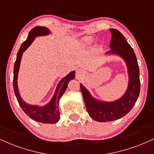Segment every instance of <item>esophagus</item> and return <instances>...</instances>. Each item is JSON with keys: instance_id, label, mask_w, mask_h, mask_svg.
Listing matches in <instances>:
<instances>
[{"instance_id": "1", "label": "esophagus", "mask_w": 154, "mask_h": 154, "mask_svg": "<svg viewBox=\"0 0 154 154\" xmlns=\"http://www.w3.org/2000/svg\"><path fill=\"white\" fill-rule=\"evenodd\" d=\"M83 74V71L82 69H78L77 71V75L78 76V77H80L81 75H82Z\"/></svg>"}]
</instances>
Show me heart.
Instances as JSON below:
<instances>
[{
    "label": "heart",
    "instance_id": "b5f03b06",
    "mask_svg": "<svg viewBox=\"0 0 154 154\" xmlns=\"http://www.w3.org/2000/svg\"><path fill=\"white\" fill-rule=\"evenodd\" d=\"M92 38H85L84 39V40H83V41H84V43H86V44H90L92 42Z\"/></svg>",
    "mask_w": 154,
    "mask_h": 154
}]
</instances>
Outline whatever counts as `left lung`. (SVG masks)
Segmentation results:
<instances>
[{
	"label": "left lung",
	"mask_w": 154,
	"mask_h": 154,
	"mask_svg": "<svg viewBox=\"0 0 154 154\" xmlns=\"http://www.w3.org/2000/svg\"><path fill=\"white\" fill-rule=\"evenodd\" d=\"M110 31L112 35L109 45L111 50L106 54L119 55L126 62L129 74L128 90L122 98L115 101H99L93 98L88 90L80 84L88 114L95 121L101 122L114 121L126 115L137 101L140 90L139 66L133 49L119 30L110 29Z\"/></svg>",
	"instance_id": "left-lung-1"
}]
</instances>
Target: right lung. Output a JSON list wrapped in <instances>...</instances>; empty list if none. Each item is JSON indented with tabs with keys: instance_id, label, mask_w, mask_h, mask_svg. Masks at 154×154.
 <instances>
[{
	"instance_id": "obj_1",
	"label": "right lung",
	"mask_w": 154,
	"mask_h": 154,
	"mask_svg": "<svg viewBox=\"0 0 154 154\" xmlns=\"http://www.w3.org/2000/svg\"><path fill=\"white\" fill-rule=\"evenodd\" d=\"M49 33H50L49 29L45 26H35L29 32L27 39L25 41L23 42L18 53H17V59H16L14 68L13 85L18 103L26 115H28L31 119L38 122L54 124L59 121L60 117L59 110V99L66 91L69 82L71 79L75 78V71L70 72L68 75H66L64 78H63L60 81L57 88H56V93H55L53 98L47 105L44 106H32L26 103L21 98L19 93L18 86H17V77H18L19 65H20L23 52L31 45V43H32L33 40L37 36L47 35Z\"/></svg>"
}]
</instances>
